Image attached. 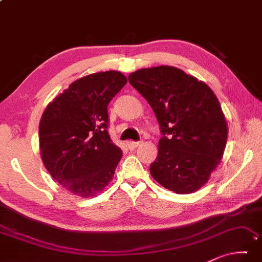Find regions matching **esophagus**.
Segmentation results:
<instances>
[{
    "label": "esophagus",
    "instance_id": "1",
    "mask_svg": "<svg viewBox=\"0 0 262 262\" xmlns=\"http://www.w3.org/2000/svg\"><path fill=\"white\" fill-rule=\"evenodd\" d=\"M140 143L141 142H135V141H128L127 146H128V148L130 149V150H133V149H135L136 147H139Z\"/></svg>",
    "mask_w": 262,
    "mask_h": 262
}]
</instances>
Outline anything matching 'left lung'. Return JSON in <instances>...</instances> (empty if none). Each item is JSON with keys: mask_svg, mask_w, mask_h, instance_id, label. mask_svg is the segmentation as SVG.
<instances>
[{"mask_svg": "<svg viewBox=\"0 0 262 262\" xmlns=\"http://www.w3.org/2000/svg\"><path fill=\"white\" fill-rule=\"evenodd\" d=\"M159 121L162 138L150 164L154 180L176 193H191L221 163L227 122L212 90L173 66L141 69L128 77Z\"/></svg>", "mask_w": 262, "mask_h": 262, "instance_id": "1", "label": "left lung"}]
</instances>
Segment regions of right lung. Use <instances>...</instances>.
I'll return each mask as SVG.
<instances>
[{
    "instance_id": "right-lung-1",
    "label": "right lung",
    "mask_w": 262,
    "mask_h": 262,
    "mask_svg": "<svg viewBox=\"0 0 262 262\" xmlns=\"http://www.w3.org/2000/svg\"><path fill=\"white\" fill-rule=\"evenodd\" d=\"M126 84L118 71L89 74L57 95L41 115V161L71 193L93 197L113 180L122 151L107 130V106Z\"/></svg>"
}]
</instances>
